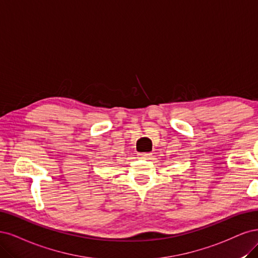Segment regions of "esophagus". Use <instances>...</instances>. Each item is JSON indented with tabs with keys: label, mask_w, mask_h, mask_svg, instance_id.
I'll return each mask as SVG.
<instances>
[{
	"label": "esophagus",
	"mask_w": 258,
	"mask_h": 258,
	"mask_svg": "<svg viewBox=\"0 0 258 258\" xmlns=\"http://www.w3.org/2000/svg\"><path fill=\"white\" fill-rule=\"evenodd\" d=\"M151 153H138V159L140 160H150L151 159Z\"/></svg>",
	"instance_id": "34e87169"
}]
</instances>
